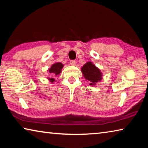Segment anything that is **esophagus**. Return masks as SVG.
<instances>
[{
	"label": "esophagus",
	"mask_w": 148,
	"mask_h": 148,
	"mask_svg": "<svg viewBox=\"0 0 148 148\" xmlns=\"http://www.w3.org/2000/svg\"><path fill=\"white\" fill-rule=\"evenodd\" d=\"M70 64L72 65V66H75V65H76V61H75V60H71V61H70Z\"/></svg>",
	"instance_id": "34e87169"
}]
</instances>
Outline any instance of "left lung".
Returning a JSON list of instances; mask_svg holds the SVG:
<instances>
[{"instance_id": "8db88e82", "label": "left lung", "mask_w": 148, "mask_h": 148, "mask_svg": "<svg viewBox=\"0 0 148 148\" xmlns=\"http://www.w3.org/2000/svg\"><path fill=\"white\" fill-rule=\"evenodd\" d=\"M82 72L85 78L90 82V85H95V83L101 80L102 74L101 71L91 62L84 64L82 68Z\"/></svg>"}]
</instances>
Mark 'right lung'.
<instances>
[{
  "label": "right lung",
  "instance_id": "obj_1",
  "mask_svg": "<svg viewBox=\"0 0 148 148\" xmlns=\"http://www.w3.org/2000/svg\"><path fill=\"white\" fill-rule=\"evenodd\" d=\"M62 67H63V65L61 64V62H57V63H55L53 65H52L51 68L49 69V73H51L53 76H55V75H58L60 74V72L61 71V69ZM50 81L51 82H53L55 81V79L53 78H49Z\"/></svg>",
  "mask_w": 148,
  "mask_h": 148
}]
</instances>
